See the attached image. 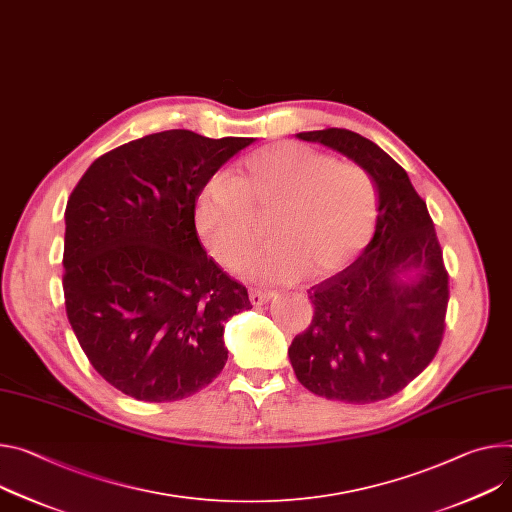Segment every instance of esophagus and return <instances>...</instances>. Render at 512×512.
<instances>
[{"label":"esophagus","mask_w":512,"mask_h":512,"mask_svg":"<svg viewBox=\"0 0 512 512\" xmlns=\"http://www.w3.org/2000/svg\"><path fill=\"white\" fill-rule=\"evenodd\" d=\"M273 298H275L273 292H263V290H251L249 292V300H251L253 306H263V304H267Z\"/></svg>","instance_id":"esophagus-1"}]
</instances>
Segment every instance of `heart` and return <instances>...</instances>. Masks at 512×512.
Segmentation results:
<instances>
[{
	"label": "heart",
	"instance_id": "obj_1",
	"mask_svg": "<svg viewBox=\"0 0 512 512\" xmlns=\"http://www.w3.org/2000/svg\"><path fill=\"white\" fill-rule=\"evenodd\" d=\"M267 214L271 243L241 271L280 284L320 280L347 265L376 222V188L353 163H339L298 143H275L245 157L235 179L216 173L196 196L194 224L208 253L235 267L255 239V216Z\"/></svg>",
	"mask_w": 512,
	"mask_h": 512
}]
</instances>
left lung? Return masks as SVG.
I'll return each mask as SVG.
<instances>
[{
	"instance_id": "obj_1",
	"label": "left lung",
	"mask_w": 512,
	"mask_h": 512,
	"mask_svg": "<svg viewBox=\"0 0 512 512\" xmlns=\"http://www.w3.org/2000/svg\"><path fill=\"white\" fill-rule=\"evenodd\" d=\"M357 163L376 183V232L343 271L308 290L310 327L290 349L298 382L316 396L369 404L394 396L433 361L445 329L447 271L427 204L408 173L369 138L298 132Z\"/></svg>"
}]
</instances>
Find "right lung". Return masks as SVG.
I'll list each match as a JSON object with an SVG mask.
<instances>
[{"instance_id":"right-lung-1","label":"right lung","mask_w":512,"mask_h":512,"mask_svg":"<svg viewBox=\"0 0 512 512\" xmlns=\"http://www.w3.org/2000/svg\"><path fill=\"white\" fill-rule=\"evenodd\" d=\"M251 143L155 132L96 159L67 202V318L89 363L126 396L188 398L228 359L224 324L251 302L202 249L194 202Z\"/></svg>"}]
</instances>
